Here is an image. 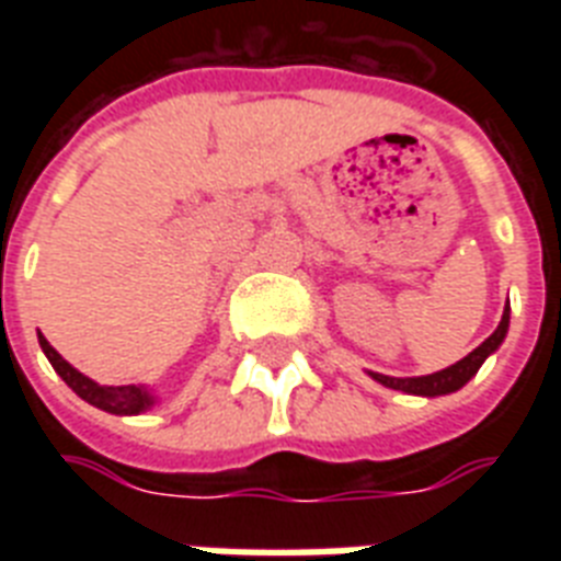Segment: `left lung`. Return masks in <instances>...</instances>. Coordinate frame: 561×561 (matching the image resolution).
<instances>
[{
	"instance_id": "obj_1",
	"label": "left lung",
	"mask_w": 561,
	"mask_h": 561,
	"mask_svg": "<svg viewBox=\"0 0 561 561\" xmlns=\"http://www.w3.org/2000/svg\"><path fill=\"white\" fill-rule=\"evenodd\" d=\"M506 329H510V302H506L504 317H501V323H497L495 332L489 334L478 350L469 352L466 358L451 364L448 369H439V373L434 375H422V378H392V375H381V373H373V378L378 383H383V387L413 392V396H445V392L460 390L462 383L478 373L480 364H483V360H486L497 346H501V341L506 337Z\"/></svg>"
}]
</instances>
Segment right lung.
<instances>
[{
  "label": "right lung",
  "mask_w": 561,
  "mask_h": 561,
  "mask_svg": "<svg viewBox=\"0 0 561 561\" xmlns=\"http://www.w3.org/2000/svg\"><path fill=\"white\" fill-rule=\"evenodd\" d=\"M39 346L46 352L48 364L55 367V373L60 375L83 401H90L95 408L107 410V413H116V416H134V413H142L145 408H151L153 404V399L148 396V390H142V387H134V383H127V387H101V383H95L92 378L81 375L51 350V343H48L43 334H39Z\"/></svg>",
  "instance_id": "add662e5"
}]
</instances>
